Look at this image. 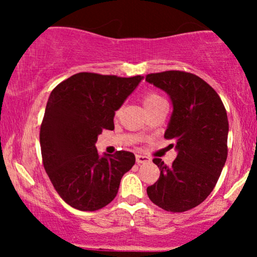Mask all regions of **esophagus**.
Returning <instances> with one entry per match:
<instances>
[{
    "instance_id": "34e87169",
    "label": "esophagus",
    "mask_w": 257,
    "mask_h": 257,
    "mask_svg": "<svg viewBox=\"0 0 257 257\" xmlns=\"http://www.w3.org/2000/svg\"><path fill=\"white\" fill-rule=\"evenodd\" d=\"M151 161V158L147 157V156H144V155H137V163H147V162Z\"/></svg>"
}]
</instances>
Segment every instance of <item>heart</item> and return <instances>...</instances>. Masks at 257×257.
Masks as SVG:
<instances>
[{"mask_svg":"<svg viewBox=\"0 0 257 257\" xmlns=\"http://www.w3.org/2000/svg\"><path fill=\"white\" fill-rule=\"evenodd\" d=\"M143 102L144 106L146 107V110H151V108L156 107V106L162 104V102H166V100L162 98L161 95L155 91H147V93L144 94L143 96Z\"/></svg>","mask_w":257,"mask_h":257,"instance_id":"b5f03b06","label":"heart"}]
</instances>
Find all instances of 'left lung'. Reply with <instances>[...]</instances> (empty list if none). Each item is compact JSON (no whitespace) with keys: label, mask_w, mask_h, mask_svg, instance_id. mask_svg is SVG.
I'll list each match as a JSON object with an SVG mask.
<instances>
[{"label":"left lung","mask_w":257,"mask_h":257,"mask_svg":"<svg viewBox=\"0 0 257 257\" xmlns=\"http://www.w3.org/2000/svg\"><path fill=\"white\" fill-rule=\"evenodd\" d=\"M146 81L163 89L173 102L164 134L178 156L170 167L153 159L159 179L147 187L152 203L172 213L196 208L214 190L227 158L228 119L219 94L204 79L185 71L150 73Z\"/></svg>","instance_id":"1"}]
</instances>
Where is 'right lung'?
<instances>
[{"label":"right lung","instance_id":"right-lung-1","mask_svg":"<svg viewBox=\"0 0 257 257\" xmlns=\"http://www.w3.org/2000/svg\"><path fill=\"white\" fill-rule=\"evenodd\" d=\"M141 79L79 72L52 90L40 131L43 167L59 196L72 208H104L135 164L134 153L128 151L100 157L95 143L102 129L114 128V112Z\"/></svg>","mask_w":257,"mask_h":257}]
</instances>
